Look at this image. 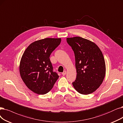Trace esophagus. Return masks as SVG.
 Segmentation results:
<instances>
[{"mask_svg": "<svg viewBox=\"0 0 123 123\" xmlns=\"http://www.w3.org/2000/svg\"><path fill=\"white\" fill-rule=\"evenodd\" d=\"M66 71H64L63 73H62V75L63 76L66 75Z\"/></svg>", "mask_w": 123, "mask_h": 123, "instance_id": "obj_1", "label": "esophagus"}]
</instances>
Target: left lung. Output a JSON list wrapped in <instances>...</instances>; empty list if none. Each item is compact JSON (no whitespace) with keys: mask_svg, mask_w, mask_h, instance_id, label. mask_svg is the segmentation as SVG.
<instances>
[{"mask_svg":"<svg viewBox=\"0 0 123 123\" xmlns=\"http://www.w3.org/2000/svg\"><path fill=\"white\" fill-rule=\"evenodd\" d=\"M67 41L74 52L77 77L72 83L80 94L94 92L104 81L105 75V58L95 43L80 37L67 38Z\"/></svg>","mask_w":123,"mask_h":123,"instance_id":"8db88e82","label":"left lung"}]
</instances>
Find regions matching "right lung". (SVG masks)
<instances>
[{
	"label": "right lung",
	"mask_w": 123,
	"mask_h": 123,
	"mask_svg": "<svg viewBox=\"0 0 123 123\" xmlns=\"http://www.w3.org/2000/svg\"><path fill=\"white\" fill-rule=\"evenodd\" d=\"M61 38H45L32 43L21 58L19 73L27 87L38 94L52 89L59 76L53 71L50 55L60 44Z\"/></svg>",
	"instance_id": "obj_1"
}]
</instances>
